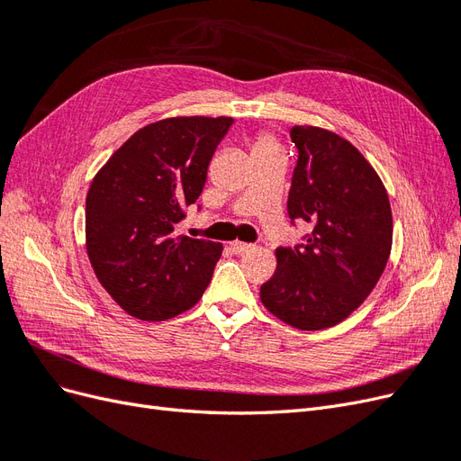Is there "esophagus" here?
<instances>
[{"label": "esophagus", "instance_id": "obj_1", "mask_svg": "<svg viewBox=\"0 0 461 461\" xmlns=\"http://www.w3.org/2000/svg\"><path fill=\"white\" fill-rule=\"evenodd\" d=\"M254 246L252 244H248V242H240V240H234V242H230V249L234 254H244V252H249V249H252Z\"/></svg>", "mask_w": 461, "mask_h": 461}]
</instances>
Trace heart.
I'll list each match as a JSON object with an SVG mask.
<instances>
[{
	"label": "heart",
	"mask_w": 461,
	"mask_h": 461,
	"mask_svg": "<svg viewBox=\"0 0 461 461\" xmlns=\"http://www.w3.org/2000/svg\"><path fill=\"white\" fill-rule=\"evenodd\" d=\"M263 148H276V146H275L271 138H259L258 144H256V149H263Z\"/></svg>",
	"instance_id": "b5f03b06"
}]
</instances>
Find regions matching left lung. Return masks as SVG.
Returning <instances> with one entry per match:
<instances>
[{
	"label": "left lung",
	"instance_id": "obj_1",
	"mask_svg": "<svg viewBox=\"0 0 461 461\" xmlns=\"http://www.w3.org/2000/svg\"><path fill=\"white\" fill-rule=\"evenodd\" d=\"M298 163L288 217L313 227L303 244L276 248V271L259 290L286 325L321 330L340 323L371 294L393 248V212L383 180L346 138L294 127Z\"/></svg>",
	"mask_w": 461,
	"mask_h": 461
}]
</instances>
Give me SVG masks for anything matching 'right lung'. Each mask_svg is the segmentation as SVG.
<instances>
[{"instance_id":"add662e5","label":"right lung","mask_w":461,"mask_h":461,"mask_svg":"<svg viewBox=\"0 0 461 461\" xmlns=\"http://www.w3.org/2000/svg\"><path fill=\"white\" fill-rule=\"evenodd\" d=\"M232 117H171L134 132L94 176L86 252L97 281L129 315L165 321L190 310L213 276L221 242L176 234L200 198Z\"/></svg>"}]
</instances>
